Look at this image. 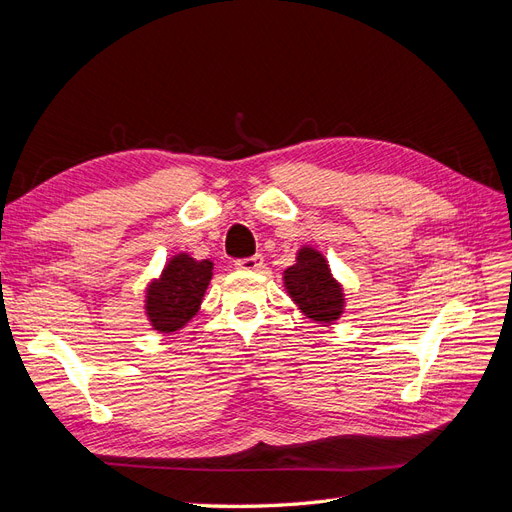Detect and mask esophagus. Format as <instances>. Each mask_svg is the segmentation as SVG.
I'll list each match as a JSON object with an SVG mask.
<instances>
[{"label": "esophagus", "mask_w": 512, "mask_h": 512, "mask_svg": "<svg viewBox=\"0 0 512 512\" xmlns=\"http://www.w3.org/2000/svg\"><path fill=\"white\" fill-rule=\"evenodd\" d=\"M235 267L241 269V271H260L262 267H265V258H262L260 254H254V256H250V258L237 260Z\"/></svg>", "instance_id": "esophagus-1"}]
</instances>
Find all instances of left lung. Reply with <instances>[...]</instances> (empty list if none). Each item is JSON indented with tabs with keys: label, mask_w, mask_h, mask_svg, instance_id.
<instances>
[{
	"label": "left lung",
	"mask_w": 512,
	"mask_h": 512,
	"mask_svg": "<svg viewBox=\"0 0 512 512\" xmlns=\"http://www.w3.org/2000/svg\"><path fill=\"white\" fill-rule=\"evenodd\" d=\"M284 286L301 312L320 324H333L344 314V288L333 277L327 258L314 247H301L297 262L284 271Z\"/></svg>",
	"instance_id": "obj_1"
}]
</instances>
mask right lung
Masks as SVG:
<instances>
[{
    "label": "right lung",
    "mask_w": 512,
    "mask_h": 512,
    "mask_svg": "<svg viewBox=\"0 0 512 512\" xmlns=\"http://www.w3.org/2000/svg\"><path fill=\"white\" fill-rule=\"evenodd\" d=\"M213 262L194 260L190 254H177L166 262L158 280L145 294V314L158 333H175L188 324L211 282Z\"/></svg>",
    "instance_id": "1"
}]
</instances>
